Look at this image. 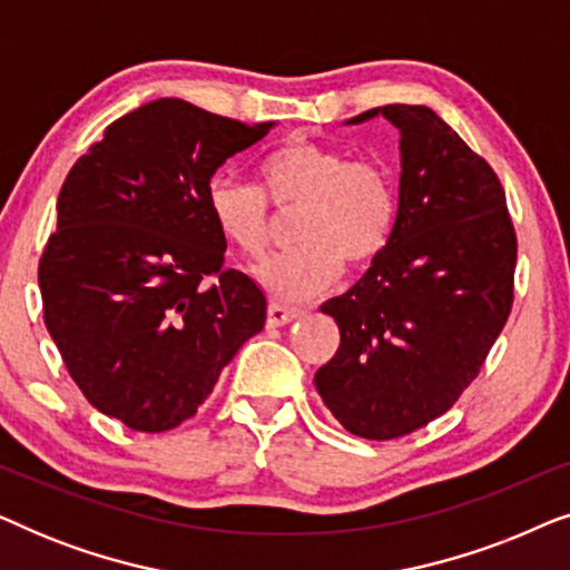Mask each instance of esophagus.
<instances>
[{"instance_id":"34e87169","label":"esophagus","mask_w":570,"mask_h":570,"mask_svg":"<svg viewBox=\"0 0 570 570\" xmlns=\"http://www.w3.org/2000/svg\"><path fill=\"white\" fill-rule=\"evenodd\" d=\"M295 318H301L298 308H287V306H279V303H269V308H267V326H269V330H275V326L291 324V322H295Z\"/></svg>"}]
</instances>
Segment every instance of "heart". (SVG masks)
<instances>
[{
	"mask_svg": "<svg viewBox=\"0 0 570 570\" xmlns=\"http://www.w3.org/2000/svg\"><path fill=\"white\" fill-rule=\"evenodd\" d=\"M262 191L233 176L207 184V213L228 246L246 259L269 248L272 217L293 213L298 246L262 264L259 279L279 301H308L337 283L342 264L361 269L384 252L396 217V186L376 160H350L345 150L293 137L259 166Z\"/></svg>",
	"mask_w": 570,
	"mask_h": 570,
	"instance_id": "b5f03b06",
	"label": "heart"
}]
</instances>
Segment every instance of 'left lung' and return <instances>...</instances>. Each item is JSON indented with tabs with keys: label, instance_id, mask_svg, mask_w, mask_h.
Masks as SVG:
<instances>
[{
	"label": "left lung",
	"instance_id": "left-lung-1",
	"mask_svg": "<svg viewBox=\"0 0 570 570\" xmlns=\"http://www.w3.org/2000/svg\"><path fill=\"white\" fill-rule=\"evenodd\" d=\"M400 129V207L384 252L322 314L340 347L314 384L368 441L443 415L478 376L513 303L517 233L493 168L428 106L371 108Z\"/></svg>",
	"mask_w": 570,
	"mask_h": 570
}]
</instances>
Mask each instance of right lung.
<instances>
[{"instance_id":"obj_1","label":"right lung","mask_w":570,"mask_h":570,"mask_svg":"<svg viewBox=\"0 0 570 570\" xmlns=\"http://www.w3.org/2000/svg\"><path fill=\"white\" fill-rule=\"evenodd\" d=\"M272 127L158 98L106 127L65 178L38 264L43 322L85 400L131 431L194 417L262 332L267 298L223 267L205 197Z\"/></svg>"}]
</instances>
